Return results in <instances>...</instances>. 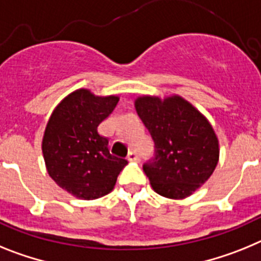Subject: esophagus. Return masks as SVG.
<instances>
[{
    "label": "esophagus",
    "mask_w": 261,
    "mask_h": 261,
    "mask_svg": "<svg viewBox=\"0 0 261 261\" xmlns=\"http://www.w3.org/2000/svg\"><path fill=\"white\" fill-rule=\"evenodd\" d=\"M127 160H130V162H135V160H138L137 152H135V151H133V149H131V151H128Z\"/></svg>",
    "instance_id": "esophagus-1"
}]
</instances>
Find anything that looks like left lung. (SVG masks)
Returning <instances> with one entry per match:
<instances>
[{
	"label": "left lung",
	"mask_w": 261,
	"mask_h": 261,
	"mask_svg": "<svg viewBox=\"0 0 261 261\" xmlns=\"http://www.w3.org/2000/svg\"><path fill=\"white\" fill-rule=\"evenodd\" d=\"M138 115L153 140V156L143 171L156 193L185 198L212 176L218 163V139L198 110L178 96L162 101L140 97Z\"/></svg>",
	"instance_id": "8db88e82"
}]
</instances>
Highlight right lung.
<instances>
[{
	"label": "right lung",
	"mask_w": 261,
	"mask_h": 261,
	"mask_svg": "<svg viewBox=\"0 0 261 261\" xmlns=\"http://www.w3.org/2000/svg\"><path fill=\"white\" fill-rule=\"evenodd\" d=\"M115 96L96 97L79 89L54 110L43 138L48 174L68 193L94 199L113 190L127 160L112 155L109 139L97 127L117 106Z\"/></svg>",
	"instance_id": "1"
}]
</instances>
